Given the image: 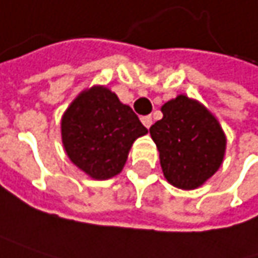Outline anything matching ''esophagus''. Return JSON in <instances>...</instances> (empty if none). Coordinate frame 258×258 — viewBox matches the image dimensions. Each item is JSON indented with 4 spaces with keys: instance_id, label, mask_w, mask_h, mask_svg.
Segmentation results:
<instances>
[{
    "instance_id": "1",
    "label": "esophagus",
    "mask_w": 258,
    "mask_h": 258,
    "mask_svg": "<svg viewBox=\"0 0 258 258\" xmlns=\"http://www.w3.org/2000/svg\"><path fill=\"white\" fill-rule=\"evenodd\" d=\"M141 121L144 123V126H145L147 129L153 124V119H151V116H142V117H141Z\"/></svg>"
}]
</instances>
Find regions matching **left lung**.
I'll use <instances>...</instances> for the list:
<instances>
[{"instance_id":"obj_1","label":"left lung","mask_w":258,"mask_h":258,"mask_svg":"<svg viewBox=\"0 0 258 258\" xmlns=\"http://www.w3.org/2000/svg\"><path fill=\"white\" fill-rule=\"evenodd\" d=\"M163 119L150 127L169 183L195 189L222 166L226 137L217 119L197 100L177 95L161 107Z\"/></svg>"}]
</instances>
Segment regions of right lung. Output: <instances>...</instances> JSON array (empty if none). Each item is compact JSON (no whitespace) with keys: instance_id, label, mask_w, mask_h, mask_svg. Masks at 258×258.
I'll list each match as a JSON object with an SVG mask.
<instances>
[{"instance_id":"add662e5","label":"right lung","mask_w":258,"mask_h":258,"mask_svg":"<svg viewBox=\"0 0 258 258\" xmlns=\"http://www.w3.org/2000/svg\"><path fill=\"white\" fill-rule=\"evenodd\" d=\"M148 131L105 86L81 92L61 117V139L72 163L92 179L119 175L134 141Z\"/></svg>"}]
</instances>
